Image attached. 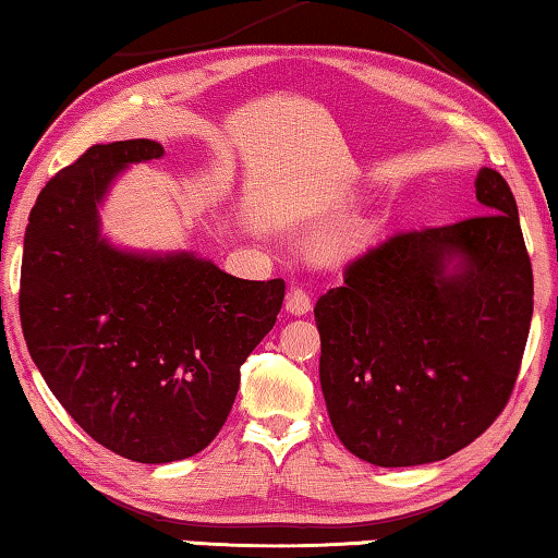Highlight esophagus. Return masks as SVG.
<instances>
[{
    "instance_id": "esophagus-1",
    "label": "esophagus",
    "mask_w": 558,
    "mask_h": 558,
    "mask_svg": "<svg viewBox=\"0 0 558 558\" xmlns=\"http://www.w3.org/2000/svg\"><path fill=\"white\" fill-rule=\"evenodd\" d=\"M286 311L290 315H305L311 311V295L303 288H290L286 298Z\"/></svg>"
}]
</instances>
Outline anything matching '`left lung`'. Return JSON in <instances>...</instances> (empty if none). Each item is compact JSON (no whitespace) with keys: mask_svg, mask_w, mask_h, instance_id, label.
<instances>
[{"mask_svg":"<svg viewBox=\"0 0 558 558\" xmlns=\"http://www.w3.org/2000/svg\"><path fill=\"white\" fill-rule=\"evenodd\" d=\"M478 218L396 232L315 303L332 430L384 469L444 461L496 421L517 384L534 276L511 187L476 174Z\"/></svg>","mask_w":558,"mask_h":558,"instance_id":"obj_1","label":"left lung"}]
</instances>
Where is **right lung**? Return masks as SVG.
Listing matches in <instances>:
<instances>
[{
  "label": "right lung",
  "mask_w": 558,
  "mask_h": 558,
  "mask_svg": "<svg viewBox=\"0 0 558 558\" xmlns=\"http://www.w3.org/2000/svg\"><path fill=\"white\" fill-rule=\"evenodd\" d=\"M155 140L89 147L41 190L24 232L20 318L64 411L124 459L170 463L218 436L240 365L276 326L286 282L243 280L190 251H130L99 207Z\"/></svg>",
  "instance_id": "obj_1"
}]
</instances>
